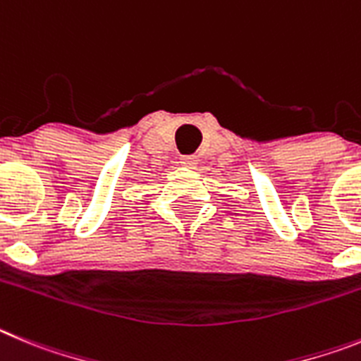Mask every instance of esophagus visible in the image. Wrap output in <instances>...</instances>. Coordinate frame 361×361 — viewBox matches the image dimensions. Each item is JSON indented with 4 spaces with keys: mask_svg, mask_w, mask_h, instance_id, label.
Listing matches in <instances>:
<instances>
[{
    "mask_svg": "<svg viewBox=\"0 0 361 361\" xmlns=\"http://www.w3.org/2000/svg\"><path fill=\"white\" fill-rule=\"evenodd\" d=\"M180 164L187 169H194L196 171L197 165H200V158L196 154H188V157H181L180 158Z\"/></svg>",
    "mask_w": 361,
    "mask_h": 361,
    "instance_id": "34e87169",
    "label": "esophagus"
}]
</instances>
